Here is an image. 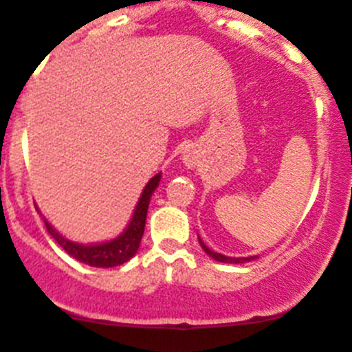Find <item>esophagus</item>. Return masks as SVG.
Returning a JSON list of instances; mask_svg holds the SVG:
<instances>
[{
  "instance_id": "esophagus-1",
  "label": "esophagus",
  "mask_w": 352,
  "mask_h": 352,
  "mask_svg": "<svg viewBox=\"0 0 352 352\" xmlns=\"http://www.w3.org/2000/svg\"><path fill=\"white\" fill-rule=\"evenodd\" d=\"M182 160H184V163H186L187 166H195V165H196V157L192 156L191 153H186V154H184Z\"/></svg>"
}]
</instances>
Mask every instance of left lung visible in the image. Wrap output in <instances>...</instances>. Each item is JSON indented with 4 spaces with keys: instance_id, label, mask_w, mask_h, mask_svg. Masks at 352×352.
I'll list each match as a JSON object with an SVG mask.
<instances>
[{
    "instance_id": "obj_1",
    "label": "left lung",
    "mask_w": 352,
    "mask_h": 352,
    "mask_svg": "<svg viewBox=\"0 0 352 352\" xmlns=\"http://www.w3.org/2000/svg\"><path fill=\"white\" fill-rule=\"evenodd\" d=\"M198 239H199V245H201V248H203V250H205L206 254L210 255V257H212V258H215V261H219V262H226V264H241V262L255 261V258H257V255H255V257H239V258H236V257H226V255H222V254H217V252L210 250L208 246H206L205 243L201 241V238H199V236H198Z\"/></svg>"
}]
</instances>
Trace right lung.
<instances>
[{"label":"right lung","instance_id":"add662e5","mask_svg":"<svg viewBox=\"0 0 352 352\" xmlns=\"http://www.w3.org/2000/svg\"><path fill=\"white\" fill-rule=\"evenodd\" d=\"M161 173L154 175L153 179L147 182V186L144 187L142 196H140L139 203L135 206V212L131 217L128 228L121 232L118 238L111 239L106 243H98V245H80V243L69 241L64 236L58 234L47 221V231L58 245L71 255L72 258L83 262V264L91 265V267H116V265L124 264V262L130 261L133 255L137 254L140 245V239H142L144 228H146V217H147V208H149V201L153 192L156 191V187L160 186Z\"/></svg>","mask_w":352,"mask_h":352}]
</instances>
